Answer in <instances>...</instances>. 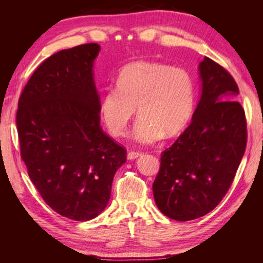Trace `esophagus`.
Wrapping results in <instances>:
<instances>
[{"label": "esophagus", "instance_id": "1", "mask_svg": "<svg viewBox=\"0 0 263 263\" xmlns=\"http://www.w3.org/2000/svg\"><path fill=\"white\" fill-rule=\"evenodd\" d=\"M141 153H138V152H130L127 153V159L128 160H132V159H136L138 157H140Z\"/></svg>", "mask_w": 263, "mask_h": 263}]
</instances>
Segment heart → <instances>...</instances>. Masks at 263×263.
<instances>
[{"mask_svg":"<svg viewBox=\"0 0 263 263\" xmlns=\"http://www.w3.org/2000/svg\"><path fill=\"white\" fill-rule=\"evenodd\" d=\"M135 139L154 143L165 135L173 137L186 126L194 108V82L183 68L137 61L126 64L99 100V115L115 137L124 136L137 114Z\"/></svg>","mask_w":263,"mask_h":263,"instance_id":"b5f03b06","label":"heart"}]
</instances>
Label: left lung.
<instances>
[{"mask_svg":"<svg viewBox=\"0 0 263 263\" xmlns=\"http://www.w3.org/2000/svg\"><path fill=\"white\" fill-rule=\"evenodd\" d=\"M201 97L192 122L161 153L153 184L155 202L171 219L186 221L209 214L232 185L247 147V120L238 87L209 58L199 64Z\"/></svg>","mask_w":263,"mask_h":263,"instance_id":"1","label":"left lung"}]
</instances>
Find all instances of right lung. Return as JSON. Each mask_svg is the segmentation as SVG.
<instances>
[{
	"instance_id": "1",
	"label": "right lung",
	"mask_w": 263,
	"mask_h": 263,
	"mask_svg": "<svg viewBox=\"0 0 263 263\" xmlns=\"http://www.w3.org/2000/svg\"><path fill=\"white\" fill-rule=\"evenodd\" d=\"M98 44L63 49L38 66L18 103L21 158L44 201L61 216L93 219L110 199L126 150L100 127L93 79Z\"/></svg>"
}]
</instances>
